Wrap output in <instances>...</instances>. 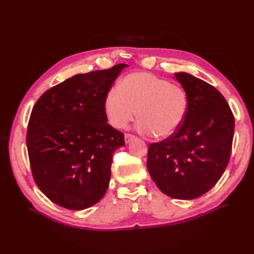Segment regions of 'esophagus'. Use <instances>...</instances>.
<instances>
[{
	"instance_id": "esophagus-1",
	"label": "esophagus",
	"mask_w": 254,
	"mask_h": 254,
	"mask_svg": "<svg viewBox=\"0 0 254 254\" xmlns=\"http://www.w3.org/2000/svg\"><path fill=\"white\" fill-rule=\"evenodd\" d=\"M134 137H135V136H134L133 134H131V133H125V142H126V143H129L130 141L133 140Z\"/></svg>"
}]
</instances>
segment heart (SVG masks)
Listing matches in <instances>:
<instances>
[{
	"instance_id": "b5f03b06",
	"label": "heart",
	"mask_w": 254,
	"mask_h": 254,
	"mask_svg": "<svg viewBox=\"0 0 254 254\" xmlns=\"http://www.w3.org/2000/svg\"><path fill=\"white\" fill-rule=\"evenodd\" d=\"M188 107V94L181 86L147 72L128 74L105 97V111L112 126L127 127L137 112L139 131L159 137L178 130Z\"/></svg>"
}]
</instances>
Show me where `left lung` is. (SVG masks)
Masks as SVG:
<instances>
[{
    "label": "left lung",
    "mask_w": 254,
    "mask_h": 254,
    "mask_svg": "<svg viewBox=\"0 0 254 254\" xmlns=\"http://www.w3.org/2000/svg\"><path fill=\"white\" fill-rule=\"evenodd\" d=\"M175 77L188 94V112L174 134L149 145L147 168L165 195L190 200L210 190L226 171L234 115L212 84L188 73Z\"/></svg>",
    "instance_id": "1"
}]
</instances>
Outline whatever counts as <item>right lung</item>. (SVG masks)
<instances>
[{
    "instance_id": "1",
    "label": "right lung",
    "mask_w": 254,
    "mask_h": 254,
    "mask_svg": "<svg viewBox=\"0 0 254 254\" xmlns=\"http://www.w3.org/2000/svg\"><path fill=\"white\" fill-rule=\"evenodd\" d=\"M125 64L78 74L45 91L30 113L26 145L34 180L68 210L98 202L109 186L124 133L110 126L105 97Z\"/></svg>"
}]
</instances>
